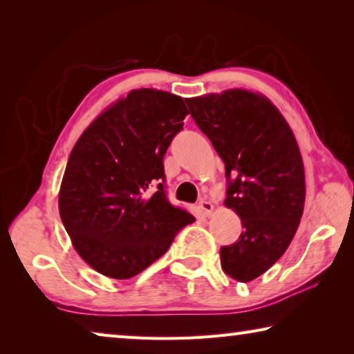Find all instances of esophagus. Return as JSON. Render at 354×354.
Instances as JSON below:
<instances>
[{
  "instance_id": "obj_1",
  "label": "esophagus",
  "mask_w": 354,
  "mask_h": 354,
  "mask_svg": "<svg viewBox=\"0 0 354 354\" xmlns=\"http://www.w3.org/2000/svg\"><path fill=\"white\" fill-rule=\"evenodd\" d=\"M200 209L203 212H205V215H211L212 211H214V205L209 200H201L200 201Z\"/></svg>"
}]
</instances>
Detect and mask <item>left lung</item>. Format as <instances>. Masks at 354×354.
Masks as SVG:
<instances>
[{
    "instance_id": "8db88e82",
    "label": "left lung",
    "mask_w": 354,
    "mask_h": 354,
    "mask_svg": "<svg viewBox=\"0 0 354 354\" xmlns=\"http://www.w3.org/2000/svg\"><path fill=\"white\" fill-rule=\"evenodd\" d=\"M185 103L225 162V206L242 220V234L220 250L221 268L248 283L284 254L301 220L306 184L298 143L259 93L231 88Z\"/></svg>"
}]
</instances>
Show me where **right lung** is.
I'll use <instances>...</instances> for the list:
<instances>
[{
	"mask_svg": "<svg viewBox=\"0 0 354 354\" xmlns=\"http://www.w3.org/2000/svg\"><path fill=\"white\" fill-rule=\"evenodd\" d=\"M189 111L184 100L136 88L100 113L70 153L59 214L93 270L129 279L170 248L194 215L165 195L164 156Z\"/></svg>",
	"mask_w": 354,
	"mask_h": 354,
	"instance_id": "obj_1",
	"label": "right lung"
}]
</instances>
